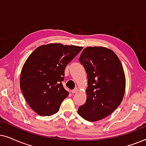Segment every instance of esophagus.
Instances as JSON below:
<instances>
[{
    "instance_id": "obj_1",
    "label": "esophagus",
    "mask_w": 146,
    "mask_h": 146,
    "mask_svg": "<svg viewBox=\"0 0 146 146\" xmlns=\"http://www.w3.org/2000/svg\"><path fill=\"white\" fill-rule=\"evenodd\" d=\"M77 92H78V88H77V87L73 89V90H72V93H76Z\"/></svg>"
}]
</instances>
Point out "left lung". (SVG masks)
I'll return each instance as SVG.
<instances>
[{
    "label": "left lung",
    "mask_w": 146,
    "mask_h": 146,
    "mask_svg": "<svg viewBox=\"0 0 146 146\" xmlns=\"http://www.w3.org/2000/svg\"><path fill=\"white\" fill-rule=\"evenodd\" d=\"M79 61L87 75V100L78 113L89 121L110 115L123 100L125 77L121 61L112 50L103 46L83 49Z\"/></svg>",
    "instance_id": "8db88e82"
}]
</instances>
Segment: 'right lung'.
Listing matches in <instances>:
<instances>
[{"instance_id":"1","label":"right lung","mask_w":146,"mask_h":146,"mask_svg":"<svg viewBox=\"0 0 146 146\" xmlns=\"http://www.w3.org/2000/svg\"><path fill=\"white\" fill-rule=\"evenodd\" d=\"M82 48L61 43L41 45L25 61L21 73V89L31 108L39 115H52L59 110L69 95L62 83L65 69Z\"/></svg>"}]
</instances>
